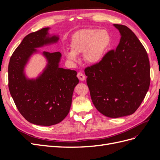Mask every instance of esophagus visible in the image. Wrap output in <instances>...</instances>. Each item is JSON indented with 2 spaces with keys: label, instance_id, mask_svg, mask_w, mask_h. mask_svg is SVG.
Here are the masks:
<instances>
[{
  "label": "esophagus",
  "instance_id": "1",
  "mask_svg": "<svg viewBox=\"0 0 160 160\" xmlns=\"http://www.w3.org/2000/svg\"><path fill=\"white\" fill-rule=\"evenodd\" d=\"M77 77H78V79L80 81H84L85 79V76L81 72H79L77 73Z\"/></svg>",
  "mask_w": 160,
  "mask_h": 160
}]
</instances>
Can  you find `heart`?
Segmentation results:
<instances>
[{"instance_id":"1","label":"heart","mask_w":160,"mask_h":160,"mask_svg":"<svg viewBox=\"0 0 160 160\" xmlns=\"http://www.w3.org/2000/svg\"><path fill=\"white\" fill-rule=\"evenodd\" d=\"M111 44V37L105 29H84L75 33L71 42V51L65 52L72 61L77 60V55L83 54L88 63L95 64L102 60Z\"/></svg>"}]
</instances>
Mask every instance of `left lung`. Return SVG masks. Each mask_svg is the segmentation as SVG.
I'll return each mask as SVG.
<instances>
[{
  "instance_id": "left-lung-1",
  "label": "left lung",
  "mask_w": 160,
  "mask_h": 160,
  "mask_svg": "<svg viewBox=\"0 0 160 160\" xmlns=\"http://www.w3.org/2000/svg\"><path fill=\"white\" fill-rule=\"evenodd\" d=\"M121 35L115 50L85 69L87 84L96 109L106 117L133 114L142 103L150 84L148 53L128 27L114 24Z\"/></svg>"
}]
</instances>
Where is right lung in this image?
Returning a JSON list of instances; mask_svg holds the SVG:
<instances>
[{
	"mask_svg": "<svg viewBox=\"0 0 160 160\" xmlns=\"http://www.w3.org/2000/svg\"><path fill=\"white\" fill-rule=\"evenodd\" d=\"M50 28L28 34L12 53L8 64V88L18 110L28 122L50 126L68 115L75 86L77 72L59 67V52L43 51L47 64L35 79L27 78L25 68L37 48L57 43L59 36L51 35Z\"/></svg>",
	"mask_w": 160,
	"mask_h": 160,
	"instance_id": "add662e5",
	"label": "right lung"
}]
</instances>
